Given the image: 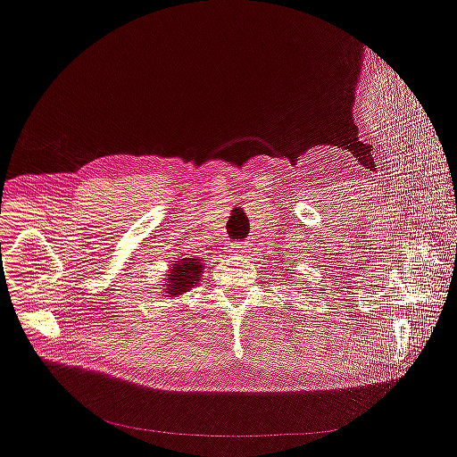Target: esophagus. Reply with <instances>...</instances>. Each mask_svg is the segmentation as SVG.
<instances>
[{
    "label": "esophagus",
    "instance_id": "esophagus-1",
    "mask_svg": "<svg viewBox=\"0 0 457 457\" xmlns=\"http://www.w3.org/2000/svg\"><path fill=\"white\" fill-rule=\"evenodd\" d=\"M228 247H229L228 251L231 254H247V253H251V244H247V242H233Z\"/></svg>",
    "mask_w": 457,
    "mask_h": 457
}]
</instances>
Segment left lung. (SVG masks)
Listing matches in <instances>:
<instances>
[{"mask_svg": "<svg viewBox=\"0 0 457 457\" xmlns=\"http://www.w3.org/2000/svg\"><path fill=\"white\" fill-rule=\"evenodd\" d=\"M283 270H285V269H283Z\"/></svg>", "mask_w": 457, "mask_h": 457, "instance_id": "left-lung-1", "label": "left lung"}]
</instances>
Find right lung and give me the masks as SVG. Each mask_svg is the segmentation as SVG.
Listing matches in <instances>:
<instances>
[{
    "label": "right lung",
    "instance_id": "obj_1",
    "mask_svg": "<svg viewBox=\"0 0 457 457\" xmlns=\"http://www.w3.org/2000/svg\"><path fill=\"white\" fill-rule=\"evenodd\" d=\"M204 272V263L197 256L190 258H176L170 263L169 272L163 278V292L165 297H181L183 294L190 292L201 279Z\"/></svg>",
    "mask_w": 457,
    "mask_h": 457
}]
</instances>
